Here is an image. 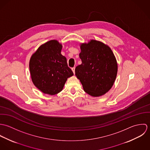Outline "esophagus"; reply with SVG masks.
<instances>
[{
    "mask_svg": "<svg viewBox=\"0 0 150 150\" xmlns=\"http://www.w3.org/2000/svg\"><path fill=\"white\" fill-rule=\"evenodd\" d=\"M71 70H72V71H73V73L74 74V73H75V67H72V68H71Z\"/></svg>",
    "mask_w": 150,
    "mask_h": 150,
    "instance_id": "34e87169",
    "label": "esophagus"
}]
</instances>
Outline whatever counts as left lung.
Masks as SVG:
<instances>
[{
    "label": "left lung",
    "instance_id": "1",
    "mask_svg": "<svg viewBox=\"0 0 150 150\" xmlns=\"http://www.w3.org/2000/svg\"><path fill=\"white\" fill-rule=\"evenodd\" d=\"M79 54L82 64L75 69L86 93L97 97L103 95L113 86L118 64L111 48L104 43L91 40L80 45Z\"/></svg>",
    "mask_w": 150,
    "mask_h": 150
}]
</instances>
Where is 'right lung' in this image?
<instances>
[{"label": "right lung", "instance_id": "add662e5", "mask_svg": "<svg viewBox=\"0 0 150 150\" xmlns=\"http://www.w3.org/2000/svg\"><path fill=\"white\" fill-rule=\"evenodd\" d=\"M62 48L61 43L52 40L41 45L30 59L32 82L44 93H58L67 79L73 75L66 57L61 53Z\"/></svg>", "mask_w": 150, "mask_h": 150}]
</instances>
